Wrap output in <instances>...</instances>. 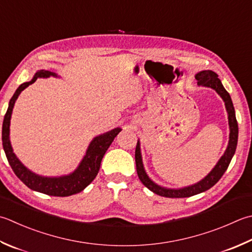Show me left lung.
Wrapping results in <instances>:
<instances>
[{"label": "left lung", "mask_w": 252, "mask_h": 252, "mask_svg": "<svg viewBox=\"0 0 252 252\" xmlns=\"http://www.w3.org/2000/svg\"><path fill=\"white\" fill-rule=\"evenodd\" d=\"M195 80L198 81L199 86L209 87L214 90L216 93L220 96L221 99L225 102V108L228 115V125H229V141L227 149H226L223 156L220 157L218 164L214 166L208 175H206L203 179L196 182L194 185H191L188 187H184V188L178 189H171V188H165L159 185L155 184L149 175L146 174L144 169V165H143L142 160V154H141V145L140 141H137L136 149H135V164H136V171L137 176H139L142 184L144 185L147 189H150L152 192L158 194L160 196H166V198H188L194 194H199L201 192H204L212 188L216 182H218L221 176L224 175L226 169L228 168L229 162L233 158V156L236 152V147H237L238 142V123L236 120L235 109L233 101L227 91L225 90L223 84L219 78V75L213 71L204 70L195 74Z\"/></svg>", "instance_id": "8db88e82"}]
</instances>
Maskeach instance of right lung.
<instances>
[{"instance_id":"add662e5","label":"right lung","mask_w":252,"mask_h":252,"mask_svg":"<svg viewBox=\"0 0 252 252\" xmlns=\"http://www.w3.org/2000/svg\"><path fill=\"white\" fill-rule=\"evenodd\" d=\"M58 77V74L40 70L36 72L32 81L23 83L22 85L14 93L8 103L7 111L5 113L3 126H2V142L3 149L6 155V158L11 165L13 171L19 179H21L29 189L41 192V193L53 195V196H68L76 194L83 191L91 182L96 178V176L100 168V162L103 155L107 152L108 147L115 140V137L119 134L121 131L120 127H116L111 131H108L103 134L94 137L90 145L87 147L86 154L84 155L83 159L78 164L77 168L68 175L58 176V177H47L34 174L33 171L29 170L23 162L17 158L13 152V147L9 141V126H11V117L15 101L21 95V93L28 87L31 84L37 81V78H47V77Z\"/></svg>"}]
</instances>
